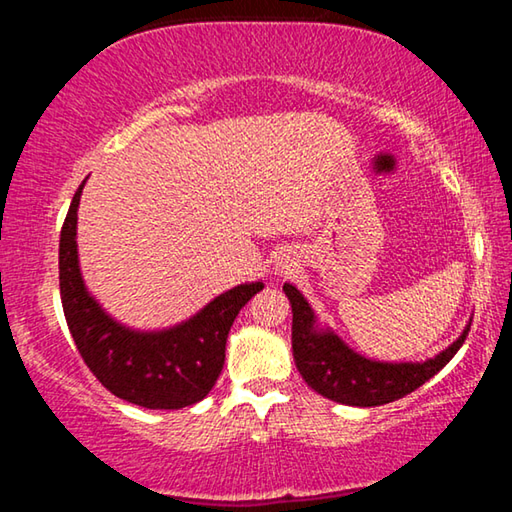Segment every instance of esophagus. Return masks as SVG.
I'll use <instances>...</instances> for the list:
<instances>
[{
  "instance_id": "34e87169",
  "label": "esophagus",
  "mask_w": 512,
  "mask_h": 512,
  "mask_svg": "<svg viewBox=\"0 0 512 512\" xmlns=\"http://www.w3.org/2000/svg\"><path fill=\"white\" fill-rule=\"evenodd\" d=\"M293 264L289 257H282V259H275V271L280 273V275H291V271H293Z\"/></svg>"
}]
</instances>
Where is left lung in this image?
<instances>
[{
  "label": "left lung",
  "mask_w": 512,
  "mask_h": 512,
  "mask_svg": "<svg viewBox=\"0 0 512 512\" xmlns=\"http://www.w3.org/2000/svg\"><path fill=\"white\" fill-rule=\"evenodd\" d=\"M282 289L293 311L291 343L296 368L316 393L339 404L381 406L413 393L447 366L470 332L467 325L447 350L422 363L372 361L350 350L329 329H318L314 311L293 284H284Z\"/></svg>",
  "instance_id": "obj_1"
}]
</instances>
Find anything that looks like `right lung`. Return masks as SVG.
Segmentation results:
<instances>
[{
  "instance_id": "obj_1",
  "label": "right lung",
  "mask_w": 512,
  "mask_h": 512,
  "mask_svg": "<svg viewBox=\"0 0 512 512\" xmlns=\"http://www.w3.org/2000/svg\"><path fill=\"white\" fill-rule=\"evenodd\" d=\"M83 185L76 189L60 230L58 277L67 327L85 366L112 395L144 409H183L201 402L223 370L232 323L264 284H239L185 323L162 332L119 325L90 296L81 277L76 210Z\"/></svg>"
}]
</instances>
